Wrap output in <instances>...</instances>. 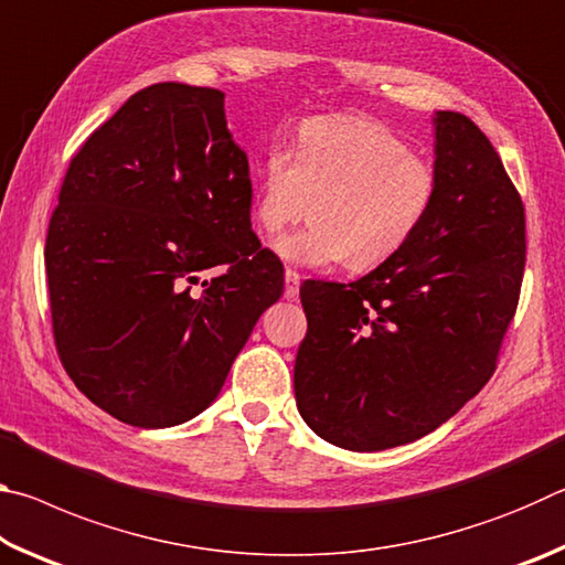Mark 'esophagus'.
<instances>
[{
	"label": "esophagus",
	"instance_id": "esophagus-1",
	"mask_svg": "<svg viewBox=\"0 0 565 565\" xmlns=\"http://www.w3.org/2000/svg\"><path fill=\"white\" fill-rule=\"evenodd\" d=\"M284 281H286V286H284V296H286V299H296V296H299V284H301L299 271H296V269H286V271H284Z\"/></svg>",
	"mask_w": 565,
	"mask_h": 565
}]
</instances>
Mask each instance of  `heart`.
Masks as SVG:
<instances>
[{
	"label": "heart",
	"mask_w": 565,
	"mask_h": 565,
	"mask_svg": "<svg viewBox=\"0 0 565 565\" xmlns=\"http://www.w3.org/2000/svg\"><path fill=\"white\" fill-rule=\"evenodd\" d=\"M436 191L431 161L381 124L313 117L296 131L291 151L266 149L256 222L279 234L309 212L311 226L279 238L276 252L303 266L343 262L351 271H369L411 244Z\"/></svg>",
	"instance_id": "obj_1"
}]
</instances>
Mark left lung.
<instances>
[{
    "mask_svg": "<svg viewBox=\"0 0 565 565\" xmlns=\"http://www.w3.org/2000/svg\"><path fill=\"white\" fill-rule=\"evenodd\" d=\"M438 191L404 252L351 284L306 281L294 394L313 434L384 451L431 434L495 371L525 266L521 194L499 151L436 111Z\"/></svg>",
    "mask_w": 565,
    "mask_h": 565,
    "instance_id": "1",
    "label": "left lung"
}]
</instances>
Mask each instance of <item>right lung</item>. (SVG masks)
I'll list each match as a JSON object with an SVG mask.
<instances>
[{"instance_id": "right-lung-1", "label": "right lung", "mask_w": 565, "mask_h": 565, "mask_svg": "<svg viewBox=\"0 0 565 565\" xmlns=\"http://www.w3.org/2000/svg\"><path fill=\"white\" fill-rule=\"evenodd\" d=\"M44 264L56 353L92 404L139 428L202 414L284 294L281 262L252 232L224 92L151 84L92 131ZM209 268L220 271L204 280Z\"/></svg>"}]
</instances>
